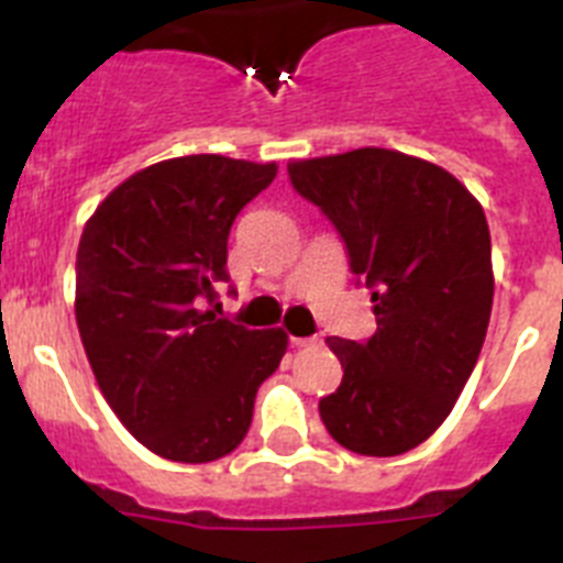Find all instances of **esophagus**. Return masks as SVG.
Listing matches in <instances>:
<instances>
[{"instance_id": "obj_1", "label": "esophagus", "mask_w": 563, "mask_h": 563, "mask_svg": "<svg viewBox=\"0 0 563 563\" xmlns=\"http://www.w3.org/2000/svg\"><path fill=\"white\" fill-rule=\"evenodd\" d=\"M292 346H318L321 343V335H310V338H290Z\"/></svg>"}]
</instances>
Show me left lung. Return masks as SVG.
Segmentation results:
<instances>
[{"label":"left lung","mask_w":563,"mask_h":563,"mask_svg":"<svg viewBox=\"0 0 563 563\" xmlns=\"http://www.w3.org/2000/svg\"><path fill=\"white\" fill-rule=\"evenodd\" d=\"M366 282L377 332L327 338L343 380L318 411L343 449L397 456L429 440L474 372L494 307L485 211L445 168L391 148L287 166Z\"/></svg>","instance_id":"8db88e82"}]
</instances>
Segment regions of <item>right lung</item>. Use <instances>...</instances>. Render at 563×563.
I'll return each instance as SVG.
<instances>
[{
  "mask_svg": "<svg viewBox=\"0 0 563 563\" xmlns=\"http://www.w3.org/2000/svg\"><path fill=\"white\" fill-rule=\"evenodd\" d=\"M276 172L222 154L154 163L114 188L81 233L76 318L89 366L118 420L166 460L231 454L287 352L282 330L206 310L231 282L236 213Z\"/></svg>",
  "mask_w": 563,
  "mask_h": 563,
  "instance_id": "add662e5",
  "label": "right lung"
}]
</instances>
